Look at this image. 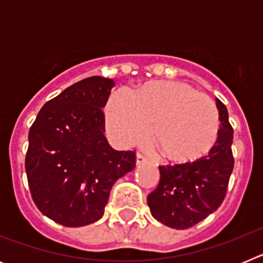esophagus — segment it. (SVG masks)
Returning a JSON list of instances; mask_svg holds the SVG:
<instances>
[{"label": "esophagus", "instance_id": "34e87169", "mask_svg": "<svg viewBox=\"0 0 263 263\" xmlns=\"http://www.w3.org/2000/svg\"><path fill=\"white\" fill-rule=\"evenodd\" d=\"M136 162H137V164H142V163H145V162H147V159H146L145 155L139 154V153H138V154H137Z\"/></svg>", "mask_w": 263, "mask_h": 263}]
</instances>
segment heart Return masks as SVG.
<instances>
[{"mask_svg": "<svg viewBox=\"0 0 263 263\" xmlns=\"http://www.w3.org/2000/svg\"><path fill=\"white\" fill-rule=\"evenodd\" d=\"M152 138L166 158L190 162L205 155L220 129L216 103L184 81H152L136 92L121 88L108 100V134L122 147Z\"/></svg>", "mask_w": 263, "mask_h": 263, "instance_id": "obj_1", "label": "heart"}]
</instances>
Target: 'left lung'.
I'll use <instances>...</instances> for the list:
<instances>
[{
  "mask_svg": "<svg viewBox=\"0 0 263 263\" xmlns=\"http://www.w3.org/2000/svg\"><path fill=\"white\" fill-rule=\"evenodd\" d=\"M220 129L215 146L195 162L160 166L159 184L147 196L153 217L174 229H187L221 205L233 171V129L227 106L216 99Z\"/></svg>",
  "mask_w": 263,
  "mask_h": 263,
  "instance_id": "8db88e82",
  "label": "left lung"
}]
</instances>
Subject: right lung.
I'll return each mask as SVG.
<instances>
[{"label":"right lung","instance_id":"obj_1","mask_svg":"<svg viewBox=\"0 0 263 263\" xmlns=\"http://www.w3.org/2000/svg\"><path fill=\"white\" fill-rule=\"evenodd\" d=\"M115 80L78 81L39 110L29 132L26 167L32 200L64 227L96 222L104 216L116 180L136 167L133 152H118L104 136L106 105Z\"/></svg>","mask_w":263,"mask_h":263}]
</instances>
